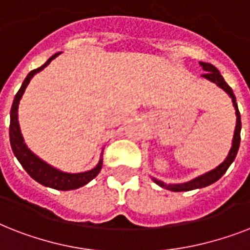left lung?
Here are the masks:
<instances>
[{
  "label": "left lung",
  "mask_w": 250,
  "mask_h": 250,
  "mask_svg": "<svg viewBox=\"0 0 250 250\" xmlns=\"http://www.w3.org/2000/svg\"><path fill=\"white\" fill-rule=\"evenodd\" d=\"M200 64L202 66V68L205 70V74H202L204 78L206 79H209L210 82H214V83L217 84L218 86H221L222 89L226 90L227 93L229 94V97L232 98L233 106H235V110H236V128H235V135H233V140H232V148L229 150V157L226 158V161L223 164H221L217 168H214V170L209 171V172H206V174L201 175V176H198V178L193 179V180H190L188 183H184V184H165L164 182H160V180H157V179H153L154 182L161 186L162 188H166V189L174 190V192H183V190H192V189H197V188H202V187L210 186V184H213L218 180V179H221L223 176L227 168L229 167V165L232 164L233 160H235V157L237 154V150H239V146H240V131H241V119H240V111H239V107H237L236 104V97H235V94H233V90L231 89V86L229 84L226 83L225 79H223V76L221 75V72L218 71V68L215 66L210 63H205V62H200Z\"/></svg>",
  "instance_id": "8db88e82"
}]
</instances>
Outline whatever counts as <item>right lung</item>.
<instances>
[{"mask_svg":"<svg viewBox=\"0 0 250 250\" xmlns=\"http://www.w3.org/2000/svg\"><path fill=\"white\" fill-rule=\"evenodd\" d=\"M60 53H56L54 56H52L46 62H45L41 67L32 70L29 72L27 78L24 79L23 84H21V89L18 90V93L15 94L14 98L13 106H11V111H10V144H11V149H13L14 154L18 158V161L21 162L28 175L32 179H35L36 182L49 188H54L58 190H70L76 189L80 187L85 186L86 183H89L92 179H94L98 175V172L101 171L102 167V160L98 162V165L94 167L93 170L85 171V172H80V174H67V172H62V171L57 170L54 167L49 166L48 164H45L44 161H41L40 158H37L27 146H25L23 137H21V128H19V123H18V105L21 101V96L24 93L25 88L31 82L35 74H37L41 70H44L50 62H52Z\"/></svg>","mask_w":250,"mask_h":250,"instance_id":"right-lung-1","label":"right lung"}]
</instances>
